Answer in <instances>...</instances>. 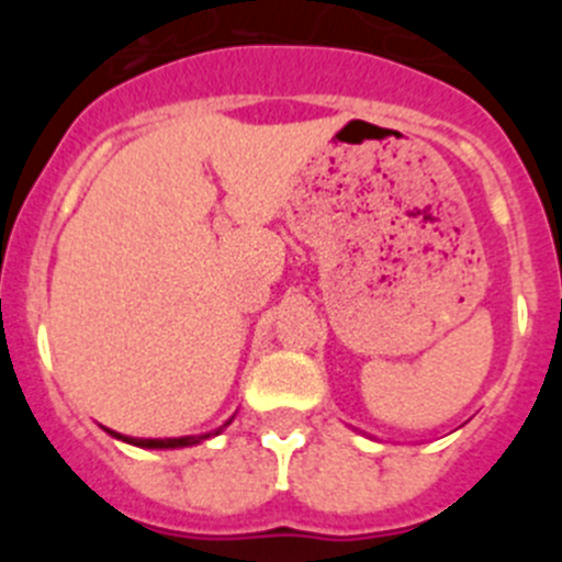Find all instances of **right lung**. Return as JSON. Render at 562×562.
Listing matches in <instances>:
<instances>
[{
	"label": "right lung",
	"mask_w": 562,
	"mask_h": 562,
	"mask_svg": "<svg viewBox=\"0 0 562 562\" xmlns=\"http://www.w3.org/2000/svg\"><path fill=\"white\" fill-rule=\"evenodd\" d=\"M231 422H234V418H228V422H225L223 427L214 429V432L184 435V438H127V435H119V432H113V429H105V427L103 429H105L108 435H111V438L124 440V443H130V446H138V449H187V446H198V443H203V440H209V438H214V435H220L225 427H228Z\"/></svg>",
	"instance_id": "add662e5"
}]
</instances>
